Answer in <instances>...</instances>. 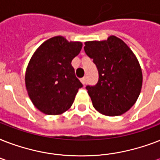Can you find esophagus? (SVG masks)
Listing matches in <instances>:
<instances>
[{"label":"esophagus","mask_w":160,"mask_h":160,"mask_svg":"<svg viewBox=\"0 0 160 160\" xmlns=\"http://www.w3.org/2000/svg\"><path fill=\"white\" fill-rule=\"evenodd\" d=\"M80 81H81V83H82L83 85H85V84H86V78H85V77L82 78V79H81V80H80Z\"/></svg>","instance_id":"1"}]
</instances>
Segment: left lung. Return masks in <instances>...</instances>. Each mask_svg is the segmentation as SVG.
<instances>
[{
  "label": "left lung",
  "instance_id": "obj_1",
  "mask_svg": "<svg viewBox=\"0 0 160 160\" xmlns=\"http://www.w3.org/2000/svg\"><path fill=\"white\" fill-rule=\"evenodd\" d=\"M84 49L99 71L97 85L86 86L94 108L106 116L124 114L141 91L143 74L136 55L115 36L85 41Z\"/></svg>",
  "mask_w": 160,
  "mask_h": 160
}]
</instances>
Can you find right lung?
Wrapping results in <instances>:
<instances>
[{"instance_id":"add662e5","label":"right lung","mask_w":160,"mask_h":160,"mask_svg":"<svg viewBox=\"0 0 160 160\" xmlns=\"http://www.w3.org/2000/svg\"><path fill=\"white\" fill-rule=\"evenodd\" d=\"M80 41L57 36L36 49L26 67L25 83L31 102L41 112L58 115L70 109L80 88L71 61L82 49Z\"/></svg>"}]
</instances>
